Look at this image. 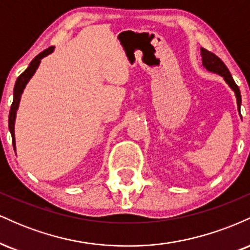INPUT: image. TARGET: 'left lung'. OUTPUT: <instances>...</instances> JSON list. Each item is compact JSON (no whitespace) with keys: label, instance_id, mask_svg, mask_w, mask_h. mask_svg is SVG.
<instances>
[{"label":"left lung","instance_id":"1","mask_svg":"<svg viewBox=\"0 0 250 250\" xmlns=\"http://www.w3.org/2000/svg\"><path fill=\"white\" fill-rule=\"evenodd\" d=\"M201 55H202V65L206 68L208 71H211V73L219 74L220 76L223 77V80L227 82V84L231 88V90L235 93V96H236L237 101V109L240 111L241 107V93L240 89L235 83L233 76L230 75V71L228 70V68L226 67V64L221 61L220 57H217L215 54L210 53L205 48H201Z\"/></svg>","mask_w":250,"mask_h":250}]
</instances>
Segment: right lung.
<instances>
[{
  "mask_svg": "<svg viewBox=\"0 0 250 250\" xmlns=\"http://www.w3.org/2000/svg\"><path fill=\"white\" fill-rule=\"evenodd\" d=\"M54 48L55 47H49L48 49L43 50L42 53H40L33 61L30 62L29 67L25 69L23 73L21 74L19 77H17L15 87H14V101L13 104L10 107V111H9V130L11 134V137H13V146H14V150H16V142H15V120H16V113L17 109H19L20 105V101H21V95L23 94V90L27 85V83L30 81V79L33 77L34 74L37 68H39L40 63H41V60L43 57L48 56L49 54H51L54 51Z\"/></svg>",
  "mask_w": 250,
  "mask_h": 250,
  "instance_id": "1",
  "label": "right lung"
}]
</instances>
